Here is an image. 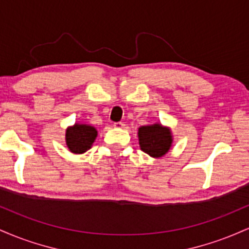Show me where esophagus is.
<instances>
[{
	"label": "esophagus",
	"mask_w": 249,
	"mask_h": 249,
	"mask_svg": "<svg viewBox=\"0 0 249 249\" xmlns=\"http://www.w3.org/2000/svg\"><path fill=\"white\" fill-rule=\"evenodd\" d=\"M113 126H115L116 128H123L125 126V124H124V123H122V122H117V123H115V124H113Z\"/></svg>",
	"instance_id": "obj_1"
}]
</instances>
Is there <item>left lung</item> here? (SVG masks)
<instances>
[{
	"label": "left lung",
	"mask_w": 249,
	"mask_h": 249,
	"mask_svg": "<svg viewBox=\"0 0 249 249\" xmlns=\"http://www.w3.org/2000/svg\"><path fill=\"white\" fill-rule=\"evenodd\" d=\"M138 141L142 151L152 158H161L172 147V130L161 123L142 125L138 128Z\"/></svg>",
	"instance_id": "obj_1"
}]
</instances>
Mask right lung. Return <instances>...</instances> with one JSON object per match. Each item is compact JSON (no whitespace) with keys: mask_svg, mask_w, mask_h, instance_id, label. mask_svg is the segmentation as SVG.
<instances>
[{"mask_svg":"<svg viewBox=\"0 0 249 249\" xmlns=\"http://www.w3.org/2000/svg\"><path fill=\"white\" fill-rule=\"evenodd\" d=\"M97 134L98 131L96 127L89 124L75 123L72 126H68L65 130V142L70 152L82 154L91 148Z\"/></svg>","mask_w":249,"mask_h":249,"instance_id":"1","label":"right lung"}]
</instances>
